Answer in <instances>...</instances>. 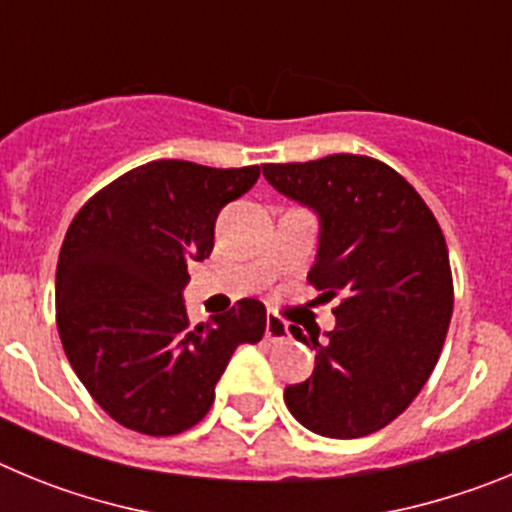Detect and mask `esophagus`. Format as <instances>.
<instances>
[{"label":"esophagus","mask_w":512,"mask_h":512,"mask_svg":"<svg viewBox=\"0 0 512 512\" xmlns=\"http://www.w3.org/2000/svg\"><path fill=\"white\" fill-rule=\"evenodd\" d=\"M266 338L269 341H287L289 325L279 315H266Z\"/></svg>","instance_id":"1"}]
</instances>
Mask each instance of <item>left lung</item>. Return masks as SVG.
I'll return each mask as SVG.
<instances>
[{
	"label": "left lung",
	"instance_id": "1",
	"mask_svg": "<svg viewBox=\"0 0 512 512\" xmlns=\"http://www.w3.org/2000/svg\"><path fill=\"white\" fill-rule=\"evenodd\" d=\"M266 182L320 220L310 284L338 297L336 328L292 336L315 348L312 377L284 402L325 438L379 431L418 397L441 356L454 310L449 248L418 192L369 156L266 164Z\"/></svg>",
	"mask_w": 512,
	"mask_h": 512
}]
</instances>
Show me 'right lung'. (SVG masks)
<instances>
[{"label": "right lung", "mask_w": 512, "mask_h": 512, "mask_svg": "<svg viewBox=\"0 0 512 512\" xmlns=\"http://www.w3.org/2000/svg\"><path fill=\"white\" fill-rule=\"evenodd\" d=\"M259 166L151 161L99 189L63 238L56 323L76 377L130 431L174 436L200 423L241 343H259L266 307L238 300L192 325L187 266L210 256L215 220Z\"/></svg>", "instance_id": "add662e5"}]
</instances>
